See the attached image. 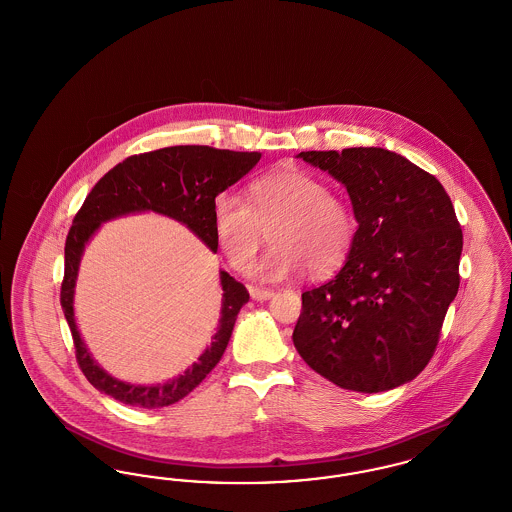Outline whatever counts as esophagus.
Returning <instances> with one entry per match:
<instances>
[{
  "instance_id": "esophagus-1",
  "label": "esophagus",
  "mask_w": 512,
  "mask_h": 512,
  "mask_svg": "<svg viewBox=\"0 0 512 512\" xmlns=\"http://www.w3.org/2000/svg\"><path fill=\"white\" fill-rule=\"evenodd\" d=\"M249 293H251V297H253V299H257V301H267V299H270V297L274 295L272 290H265V288H255V286H251V288H249Z\"/></svg>"
}]
</instances>
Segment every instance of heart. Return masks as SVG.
Returning <instances> with one entry per match:
<instances>
[{
    "instance_id": "heart-1",
    "label": "heart",
    "mask_w": 512,
    "mask_h": 512,
    "mask_svg": "<svg viewBox=\"0 0 512 512\" xmlns=\"http://www.w3.org/2000/svg\"><path fill=\"white\" fill-rule=\"evenodd\" d=\"M213 230L236 268L247 267L270 230L274 245L251 274L276 282L305 267L317 276L338 270L355 247L359 219L322 178L292 167L257 178L249 186V203L220 192L213 199Z\"/></svg>"
}]
</instances>
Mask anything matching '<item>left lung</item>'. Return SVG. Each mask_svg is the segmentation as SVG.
Returning a JSON list of instances; mask_svg holds the SVG:
<instances>
[{"mask_svg":"<svg viewBox=\"0 0 512 512\" xmlns=\"http://www.w3.org/2000/svg\"><path fill=\"white\" fill-rule=\"evenodd\" d=\"M341 182L359 236L340 272L303 293L293 345L343 390L378 393L430 363L459 292L463 230L438 178L382 147L301 151Z\"/></svg>","mask_w":512,"mask_h":512,"instance_id":"obj_1","label":"left lung"}]
</instances>
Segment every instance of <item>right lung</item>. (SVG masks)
I'll list each match as a JSON object with an SVG mask.
<instances>
[{
    "label": "right lung",
    "mask_w": 512,
    "mask_h": 512,
    "mask_svg": "<svg viewBox=\"0 0 512 512\" xmlns=\"http://www.w3.org/2000/svg\"><path fill=\"white\" fill-rule=\"evenodd\" d=\"M261 159L259 151H230L209 146H174L124 159L107 172L76 213L65 244V278L61 307L73 334L76 361L96 390L130 407L161 409L195 390L217 363L230 341L236 317L249 301L244 284L220 270L222 307L219 330L197 363L165 384L138 386L107 374L92 359L74 320V286L84 247L107 220L130 213L153 211L186 224L195 236L217 253L213 230V199L244 178Z\"/></svg>",
    "instance_id": "obj_1"
}]
</instances>
